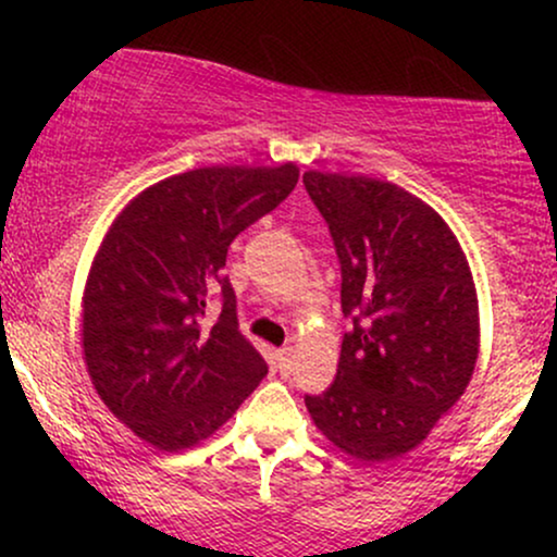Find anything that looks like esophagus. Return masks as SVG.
<instances>
[{"label": "esophagus", "instance_id": "1", "mask_svg": "<svg viewBox=\"0 0 557 557\" xmlns=\"http://www.w3.org/2000/svg\"><path fill=\"white\" fill-rule=\"evenodd\" d=\"M290 361H293V345H285V348L277 350V363L283 372H287L290 369Z\"/></svg>", "mask_w": 557, "mask_h": 557}]
</instances>
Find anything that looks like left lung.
I'll list each match as a JSON object with an SVG mask.
<instances>
[{
    "label": "left lung",
    "mask_w": 557,
    "mask_h": 557,
    "mask_svg": "<svg viewBox=\"0 0 557 557\" xmlns=\"http://www.w3.org/2000/svg\"><path fill=\"white\" fill-rule=\"evenodd\" d=\"M304 185L330 227L354 324L335 382L306 408L341 450L389 461L430 434L474 374V280L443 216L400 185L314 170Z\"/></svg>",
    "instance_id": "8db88e82"
}]
</instances>
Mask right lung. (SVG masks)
I'll list each match as a JSON object with an SVG mask.
<instances>
[{"label":"right lung","mask_w":557,"mask_h":557,"mask_svg":"<svg viewBox=\"0 0 557 557\" xmlns=\"http://www.w3.org/2000/svg\"><path fill=\"white\" fill-rule=\"evenodd\" d=\"M296 183V164L183 172L133 198L101 243L83 296L86 367L107 408L159 450L207 440L267 376L222 267Z\"/></svg>","instance_id":"1"}]
</instances>
